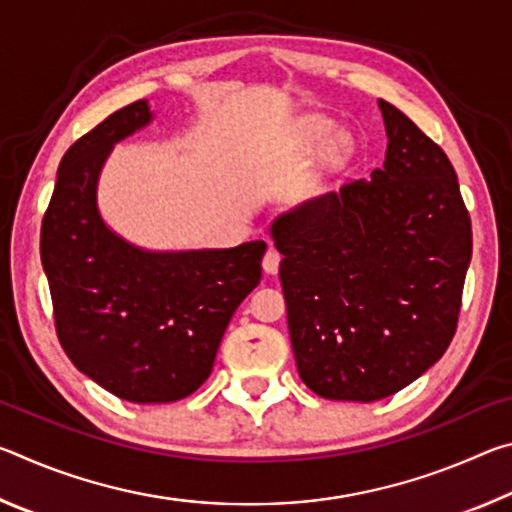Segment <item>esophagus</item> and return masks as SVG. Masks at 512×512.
Masks as SVG:
<instances>
[{
    "mask_svg": "<svg viewBox=\"0 0 512 512\" xmlns=\"http://www.w3.org/2000/svg\"><path fill=\"white\" fill-rule=\"evenodd\" d=\"M280 253H277V250L273 248V246H268V250H266V255H264V259H262V266H264V271L268 273V275H275L277 273V268H280Z\"/></svg>",
    "mask_w": 512,
    "mask_h": 512,
    "instance_id": "34e87169",
    "label": "esophagus"
}]
</instances>
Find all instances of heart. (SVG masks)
I'll return each instance as SVG.
<instances>
[{"label": "heart", "mask_w": 512, "mask_h": 512, "mask_svg": "<svg viewBox=\"0 0 512 512\" xmlns=\"http://www.w3.org/2000/svg\"><path fill=\"white\" fill-rule=\"evenodd\" d=\"M327 128L329 126L325 124L323 119H314V121H307L302 131H305V135L309 137V140H318V137H323L327 133ZM339 144L343 146V140H339Z\"/></svg>", "instance_id": "heart-1"}]
</instances>
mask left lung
<instances>
[{"label": "left lung", "instance_id": "8db88e82", "mask_svg": "<svg viewBox=\"0 0 512 512\" xmlns=\"http://www.w3.org/2000/svg\"><path fill=\"white\" fill-rule=\"evenodd\" d=\"M384 167L271 225L300 379L325 400L375 402L454 339L472 223L452 162L379 99Z\"/></svg>", "mask_w": 512, "mask_h": 512}]
</instances>
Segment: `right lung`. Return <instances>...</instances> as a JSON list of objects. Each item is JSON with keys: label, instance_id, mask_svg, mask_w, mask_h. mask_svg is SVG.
<instances>
[{"label": "right lung", "instance_id": "1", "mask_svg": "<svg viewBox=\"0 0 512 512\" xmlns=\"http://www.w3.org/2000/svg\"><path fill=\"white\" fill-rule=\"evenodd\" d=\"M151 119L149 101H135L69 146L40 230L60 345L83 375L135 404L183 400L210 377L266 253L264 241L162 253L108 228L97 207L103 162Z\"/></svg>", "mask_w": 512, "mask_h": 512}]
</instances>
